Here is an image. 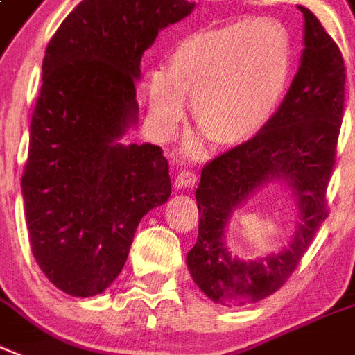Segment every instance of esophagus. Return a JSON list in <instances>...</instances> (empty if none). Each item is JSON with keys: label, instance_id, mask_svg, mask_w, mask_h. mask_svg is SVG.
Returning <instances> with one entry per match:
<instances>
[{"label": "esophagus", "instance_id": "obj_1", "mask_svg": "<svg viewBox=\"0 0 355 355\" xmlns=\"http://www.w3.org/2000/svg\"><path fill=\"white\" fill-rule=\"evenodd\" d=\"M174 183L178 189H193L196 185V174L191 172V170H183V172L178 174Z\"/></svg>", "mask_w": 355, "mask_h": 355}]
</instances>
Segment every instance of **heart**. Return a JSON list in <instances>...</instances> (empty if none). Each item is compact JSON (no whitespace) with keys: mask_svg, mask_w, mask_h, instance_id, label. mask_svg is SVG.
<instances>
[{"mask_svg":"<svg viewBox=\"0 0 355 355\" xmlns=\"http://www.w3.org/2000/svg\"><path fill=\"white\" fill-rule=\"evenodd\" d=\"M292 39L275 18H249L196 31L174 48L166 74L149 78V112L170 135L193 97L196 127L215 146L249 142L281 105L292 74Z\"/></svg>","mask_w":355,"mask_h":355,"instance_id":"b5f03b06","label":"heart"}]
</instances>
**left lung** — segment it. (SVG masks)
I'll return each mask as SVG.
<instances>
[{
    "mask_svg": "<svg viewBox=\"0 0 355 355\" xmlns=\"http://www.w3.org/2000/svg\"><path fill=\"white\" fill-rule=\"evenodd\" d=\"M297 9L305 16V48L286 97L257 137L202 168L196 189L198 239L187 266L198 288L223 305L257 303L281 288L329 213L326 191L345 110V60L318 18L301 5ZM271 180H284L298 200L300 223L293 243L258 261L232 259L225 223L249 193Z\"/></svg>",
    "mask_w": 355,
    "mask_h": 355,
    "instance_id": "1",
    "label": "left lung"
}]
</instances>
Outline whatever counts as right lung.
<instances>
[{"label": "right lung", "instance_id": "add662e5", "mask_svg": "<svg viewBox=\"0 0 355 355\" xmlns=\"http://www.w3.org/2000/svg\"><path fill=\"white\" fill-rule=\"evenodd\" d=\"M193 9L187 0H84L48 42L22 196L33 257L65 294L105 292L138 223L170 198L162 149L117 140L137 125L144 52Z\"/></svg>", "mask_w": 355, "mask_h": 355}]
</instances>
